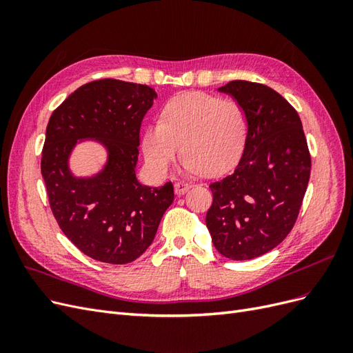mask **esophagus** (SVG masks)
Listing matches in <instances>:
<instances>
[{
  "label": "esophagus",
  "mask_w": 353,
  "mask_h": 353,
  "mask_svg": "<svg viewBox=\"0 0 353 353\" xmlns=\"http://www.w3.org/2000/svg\"><path fill=\"white\" fill-rule=\"evenodd\" d=\"M191 188V183H187V181H178L175 183V193L176 194H184L185 191Z\"/></svg>",
  "instance_id": "esophagus-1"
}]
</instances>
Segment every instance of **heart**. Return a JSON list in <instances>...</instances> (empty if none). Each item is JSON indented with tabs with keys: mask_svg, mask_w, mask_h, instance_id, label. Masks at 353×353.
Wrapping results in <instances>:
<instances>
[{
	"mask_svg": "<svg viewBox=\"0 0 353 353\" xmlns=\"http://www.w3.org/2000/svg\"><path fill=\"white\" fill-rule=\"evenodd\" d=\"M249 121L237 100L190 91L170 99L143 135L145 160L166 172L183 145V168L190 174L218 175L239 162L248 141Z\"/></svg>",
	"mask_w": 353,
	"mask_h": 353,
	"instance_id": "obj_1",
	"label": "heart"
}]
</instances>
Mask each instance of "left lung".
I'll list each match as a JSON object with an SVG mask.
<instances>
[{"instance_id": "1", "label": "left lung", "mask_w": 353, "mask_h": 353, "mask_svg": "<svg viewBox=\"0 0 353 353\" xmlns=\"http://www.w3.org/2000/svg\"><path fill=\"white\" fill-rule=\"evenodd\" d=\"M245 110L248 141L237 168L209 185L206 227L216 250L234 261L258 258L292 231L311 175L302 122L283 95L262 83L219 88Z\"/></svg>"}]
</instances>
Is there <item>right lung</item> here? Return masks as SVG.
<instances>
[{
  "label": "right lung",
  "instance_id": "obj_1",
  "mask_svg": "<svg viewBox=\"0 0 353 353\" xmlns=\"http://www.w3.org/2000/svg\"><path fill=\"white\" fill-rule=\"evenodd\" d=\"M157 94L141 83L100 79L82 85L52 112L41 174L59 227L90 258L114 265L135 261L152 244L174 185L138 183L135 166L143 117ZM79 139L108 150L101 173L73 177L68 157Z\"/></svg>",
  "mask_w": 353,
  "mask_h": 353
}]
</instances>
